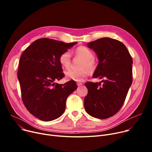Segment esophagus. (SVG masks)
I'll use <instances>...</instances> for the list:
<instances>
[{"instance_id":"esophagus-1","label":"esophagus","mask_w":152,"mask_h":152,"mask_svg":"<svg viewBox=\"0 0 152 152\" xmlns=\"http://www.w3.org/2000/svg\"><path fill=\"white\" fill-rule=\"evenodd\" d=\"M76 84H77V86H80L83 85V83H81V82H77V83H76Z\"/></svg>"}]
</instances>
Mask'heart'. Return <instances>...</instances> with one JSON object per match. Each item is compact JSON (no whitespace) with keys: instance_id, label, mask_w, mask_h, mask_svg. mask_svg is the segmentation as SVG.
<instances>
[{"instance_id":"b5f03b06","label":"heart","mask_w":152,"mask_h":152,"mask_svg":"<svg viewBox=\"0 0 152 152\" xmlns=\"http://www.w3.org/2000/svg\"><path fill=\"white\" fill-rule=\"evenodd\" d=\"M73 53L76 56L84 59L81 66L83 68L81 69H69L65 72V75L68 79L71 80L82 81L89 74V70L86 68H88L90 70H94L96 67V61L94 57L93 52L85 46L76 47ZM59 61L63 68H68L71 63V53L68 51L63 52L59 57Z\"/></svg>"}]
</instances>
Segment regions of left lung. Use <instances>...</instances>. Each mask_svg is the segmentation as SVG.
Here are the masks:
<instances>
[{
	"mask_svg": "<svg viewBox=\"0 0 152 152\" xmlns=\"http://www.w3.org/2000/svg\"><path fill=\"white\" fill-rule=\"evenodd\" d=\"M87 45L99 60L93 77L103 79V85L85 83L88 94L84 99V108L94 118H108L124 104L132 83V58L124 44L116 39L103 37Z\"/></svg>",
	"mask_w": 152,
	"mask_h": 152,
	"instance_id": "8db88e82",
	"label": "left lung"
}]
</instances>
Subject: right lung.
Segmentation results:
<instances>
[{"instance_id":"add662e5","label":"right lung","mask_w":152,"mask_h":152,"mask_svg":"<svg viewBox=\"0 0 152 152\" xmlns=\"http://www.w3.org/2000/svg\"><path fill=\"white\" fill-rule=\"evenodd\" d=\"M75 44L39 39L21 55L18 78L22 101L29 112L42 121H52L62 115L67 97L77 89L73 80L64 84L54 83L65 76L60 55Z\"/></svg>"}]
</instances>
